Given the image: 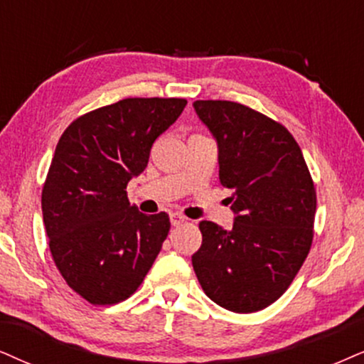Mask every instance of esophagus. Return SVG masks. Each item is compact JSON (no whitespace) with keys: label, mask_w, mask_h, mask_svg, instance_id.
Instances as JSON below:
<instances>
[{"label":"esophagus","mask_w":364,"mask_h":364,"mask_svg":"<svg viewBox=\"0 0 364 364\" xmlns=\"http://www.w3.org/2000/svg\"><path fill=\"white\" fill-rule=\"evenodd\" d=\"M169 220H171L173 227H179V225H183L186 222V218L181 213H171L169 215Z\"/></svg>","instance_id":"obj_1"}]
</instances>
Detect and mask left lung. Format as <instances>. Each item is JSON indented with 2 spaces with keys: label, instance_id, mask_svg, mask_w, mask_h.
<instances>
[{
  "label": "left lung",
  "instance_id": "obj_1",
  "mask_svg": "<svg viewBox=\"0 0 364 364\" xmlns=\"http://www.w3.org/2000/svg\"><path fill=\"white\" fill-rule=\"evenodd\" d=\"M218 144L220 183L232 190L233 227L200 222L193 269L225 309H265L287 291L314 237L316 188L302 151L274 119L230 100H196Z\"/></svg>",
  "mask_w": 364,
  "mask_h": 364
}]
</instances>
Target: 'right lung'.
Instances as JSON below:
<instances>
[{
    "mask_svg": "<svg viewBox=\"0 0 364 364\" xmlns=\"http://www.w3.org/2000/svg\"><path fill=\"white\" fill-rule=\"evenodd\" d=\"M185 105L122 99L77 117L60 137L41 191L43 223L58 272L90 304L132 296L166 240L168 213H141L126 188Z\"/></svg>",
    "mask_w": 364,
    "mask_h": 364,
    "instance_id": "1",
    "label": "right lung"
}]
</instances>
